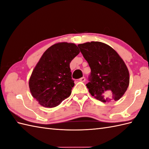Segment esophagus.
Returning a JSON list of instances; mask_svg holds the SVG:
<instances>
[{"label": "esophagus", "instance_id": "1", "mask_svg": "<svg viewBox=\"0 0 149 149\" xmlns=\"http://www.w3.org/2000/svg\"><path fill=\"white\" fill-rule=\"evenodd\" d=\"M79 81H80L81 82H84L86 81V79L84 77H82L79 79Z\"/></svg>", "mask_w": 149, "mask_h": 149}]
</instances>
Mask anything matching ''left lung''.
<instances>
[{
    "label": "left lung",
    "instance_id": "1",
    "mask_svg": "<svg viewBox=\"0 0 149 149\" xmlns=\"http://www.w3.org/2000/svg\"><path fill=\"white\" fill-rule=\"evenodd\" d=\"M91 68L89 92L102 102L119 100L128 88L130 74L126 65L117 52L101 42L78 45Z\"/></svg>",
    "mask_w": 149,
    "mask_h": 149
}]
</instances>
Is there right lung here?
<instances>
[{"mask_svg": "<svg viewBox=\"0 0 149 149\" xmlns=\"http://www.w3.org/2000/svg\"><path fill=\"white\" fill-rule=\"evenodd\" d=\"M80 53L73 43L55 44L44 52L29 80L32 96L40 105L53 108L71 95L74 82L70 63Z\"/></svg>", "mask_w": 149, "mask_h": 149, "instance_id": "right-lung-1", "label": "right lung"}]
</instances>
